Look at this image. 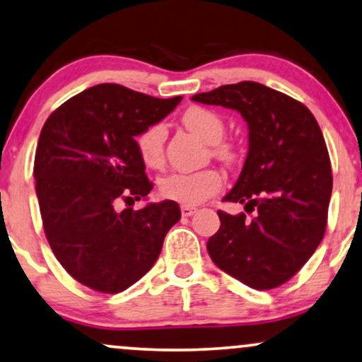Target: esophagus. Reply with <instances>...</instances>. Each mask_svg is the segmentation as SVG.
<instances>
[{
	"label": "esophagus",
	"mask_w": 362,
	"mask_h": 362,
	"mask_svg": "<svg viewBox=\"0 0 362 362\" xmlns=\"http://www.w3.org/2000/svg\"><path fill=\"white\" fill-rule=\"evenodd\" d=\"M196 211H198V209H196L194 206H181V214L182 216H192L196 213Z\"/></svg>",
	"instance_id": "esophagus-1"
}]
</instances>
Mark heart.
<instances>
[{"mask_svg":"<svg viewBox=\"0 0 362 362\" xmlns=\"http://www.w3.org/2000/svg\"><path fill=\"white\" fill-rule=\"evenodd\" d=\"M182 124L198 134L211 146V154L228 166L238 161L239 154L234 144L223 141L226 124L221 116L203 106H191L182 112ZM164 141L166 128L161 123L149 124L136 136L134 144L138 156L149 170H158L164 163ZM223 176L216 170H201L196 173H171L159 180L158 187L163 198L176 201L185 206L199 204L221 189Z\"/></svg>","mask_w":362,"mask_h":362,"instance_id":"1","label":"heart"}]
</instances>
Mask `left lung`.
I'll use <instances>...</instances> for the list:
<instances>
[{
  "instance_id": "left-lung-1",
  "label": "left lung",
  "mask_w": 362,
  "mask_h": 362,
  "mask_svg": "<svg viewBox=\"0 0 362 362\" xmlns=\"http://www.w3.org/2000/svg\"><path fill=\"white\" fill-rule=\"evenodd\" d=\"M192 101L236 110L250 129L246 161L224 201L255 216L218 211L221 226L206 246L211 259L252 289L278 288L326 233L332 173L321 128L303 103L255 81L224 84Z\"/></svg>"
}]
</instances>
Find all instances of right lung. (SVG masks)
Masks as SVG:
<instances>
[{
    "label": "right lung",
    "mask_w": 362,
    "mask_h": 362,
    "mask_svg": "<svg viewBox=\"0 0 362 362\" xmlns=\"http://www.w3.org/2000/svg\"><path fill=\"white\" fill-rule=\"evenodd\" d=\"M182 100H159L103 83L51 112L35 154L36 196L46 239L78 283L116 294L143 278L180 221L175 201L116 211L146 198L153 182L134 138Z\"/></svg>",
    "instance_id": "add662e5"
}]
</instances>
